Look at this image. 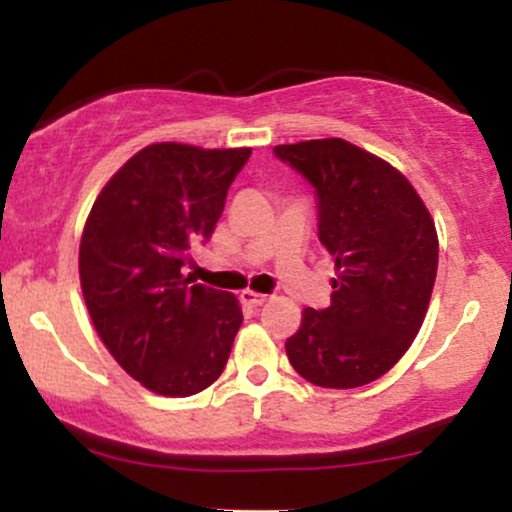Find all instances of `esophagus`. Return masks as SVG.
Instances as JSON below:
<instances>
[{
    "instance_id": "34e87169",
    "label": "esophagus",
    "mask_w": 512,
    "mask_h": 512,
    "mask_svg": "<svg viewBox=\"0 0 512 512\" xmlns=\"http://www.w3.org/2000/svg\"><path fill=\"white\" fill-rule=\"evenodd\" d=\"M240 301H243L245 305H252V308H257V305L267 303V296L264 293H257V291H243L240 293Z\"/></svg>"
}]
</instances>
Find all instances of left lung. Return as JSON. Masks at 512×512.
<instances>
[{
    "label": "left lung",
    "instance_id": "left-lung-1",
    "mask_svg": "<svg viewBox=\"0 0 512 512\" xmlns=\"http://www.w3.org/2000/svg\"><path fill=\"white\" fill-rule=\"evenodd\" d=\"M315 187L317 236L334 257L332 303L303 310L286 356L308 383L349 390L385 375L421 330L438 236L411 182L344 139L274 146Z\"/></svg>",
    "mask_w": 512,
    "mask_h": 512
}]
</instances>
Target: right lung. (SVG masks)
I'll use <instances>...</instances> for the list:
<instances>
[{"instance_id":"obj_1","label":"right lung","mask_w":512,"mask_h":512,"mask_svg":"<svg viewBox=\"0 0 512 512\" xmlns=\"http://www.w3.org/2000/svg\"><path fill=\"white\" fill-rule=\"evenodd\" d=\"M252 149L151 144L103 187L79 248L98 337L146 390L190 397L226 368L243 310L233 293L182 274L207 243Z\"/></svg>"}]
</instances>
